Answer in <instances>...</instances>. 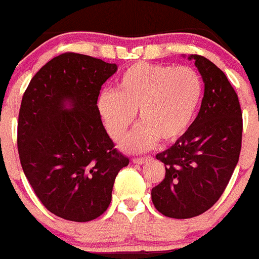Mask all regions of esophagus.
I'll use <instances>...</instances> for the list:
<instances>
[{
	"label": "esophagus",
	"instance_id": "1",
	"mask_svg": "<svg viewBox=\"0 0 259 259\" xmlns=\"http://www.w3.org/2000/svg\"><path fill=\"white\" fill-rule=\"evenodd\" d=\"M151 157L147 156V157H137V158H133L132 161L134 163H138V165H142V163H146L148 162V161H151Z\"/></svg>",
	"mask_w": 259,
	"mask_h": 259
}]
</instances>
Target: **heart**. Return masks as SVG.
I'll return each mask as SVG.
<instances>
[{
  "label": "heart",
  "instance_id": "heart-1",
  "mask_svg": "<svg viewBox=\"0 0 259 259\" xmlns=\"http://www.w3.org/2000/svg\"><path fill=\"white\" fill-rule=\"evenodd\" d=\"M202 94V79L192 67L137 62L120 75L117 91L101 92L97 110L115 142L124 138L138 112L141 124L121 147L139 153L158 139L171 143L183 137L194 120Z\"/></svg>",
  "mask_w": 259,
  "mask_h": 259
}]
</instances>
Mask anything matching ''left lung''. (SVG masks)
Listing matches in <instances>:
<instances>
[{
	"mask_svg": "<svg viewBox=\"0 0 259 259\" xmlns=\"http://www.w3.org/2000/svg\"><path fill=\"white\" fill-rule=\"evenodd\" d=\"M204 83L200 110L184 135L156 156L166 175L152 189L158 212L172 219L202 214L219 200L239 161L243 117L239 98L213 62L190 55Z\"/></svg>",
	"mask_w": 259,
	"mask_h": 259,
	"instance_id": "1",
	"label": "left lung"
}]
</instances>
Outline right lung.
Segmentation results:
<instances>
[{
  "instance_id": "right-lung-1",
  "label": "right lung",
  "mask_w": 259,
  "mask_h": 259,
  "mask_svg": "<svg viewBox=\"0 0 259 259\" xmlns=\"http://www.w3.org/2000/svg\"><path fill=\"white\" fill-rule=\"evenodd\" d=\"M116 64L66 52L33 76L21 100L18 149L29 184L53 214L75 222L108 208L129 158L115 148L97 110Z\"/></svg>"
}]
</instances>
